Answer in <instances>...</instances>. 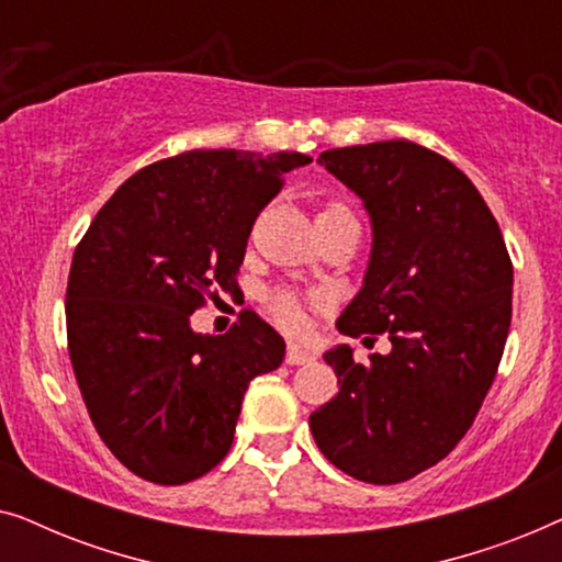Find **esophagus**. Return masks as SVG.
<instances>
[{"label": "esophagus", "mask_w": 562, "mask_h": 562, "mask_svg": "<svg viewBox=\"0 0 562 562\" xmlns=\"http://www.w3.org/2000/svg\"><path fill=\"white\" fill-rule=\"evenodd\" d=\"M312 360H314V356L306 348H302V345H289V350H286L289 366H306V363H312Z\"/></svg>", "instance_id": "obj_1"}]
</instances>
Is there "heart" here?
Returning <instances> with one entry per match:
<instances>
[{
    "label": "heart",
    "instance_id": "heart-1",
    "mask_svg": "<svg viewBox=\"0 0 562 562\" xmlns=\"http://www.w3.org/2000/svg\"><path fill=\"white\" fill-rule=\"evenodd\" d=\"M337 206H340V204H329L322 212L337 210ZM268 310H271L273 317L279 319L283 327H299V325H302V306H299L296 299L286 294V291H279V294H273L271 299H268Z\"/></svg>",
    "mask_w": 562,
    "mask_h": 562
}]
</instances>
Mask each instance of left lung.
Listing matches in <instances>:
<instances>
[{
    "label": "left lung",
    "mask_w": 562,
    "mask_h": 562,
    "mask_svg": "<svg viewBox=\"0 0 562 562\" xmlns=\"http://www.w3.org/2000/svg\"><path fill=\"white\" fill-rule=\"evenodd\" d=\"M317 164L363 199L373 227L363 289L337 329L386 333L391 350L371 363L350 345L327 350L340 391L310 429L335 468L389 486L440 463L471 429L504 356L514 268L479 189L440 153L383 140Z\"/></svg>",
    "instance_id": "1"
}]
</instances>
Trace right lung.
<instances>
[{"mask_svg": "<svg viewBox=\"0 0 562 562\" xmlns=\"http://www.w3.org/2000/svg\"><path fill=\"white\" fill-rule=\"evenodd\" d=\"M302 153L189 150L145 166L97 212L66 289L68 356L112 456L145 481L179 486L233 448L248 383L286 342L252 310L225 335L189 317L233 291L252 222Z\"/></svg>", "mask_w": 562, "mask_h": 562, "instance_id": "obj_1", "label": "right lung"}]
</instances>
